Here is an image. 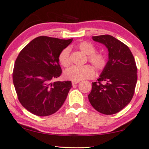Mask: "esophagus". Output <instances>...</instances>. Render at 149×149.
<instances>
[{
    "instance_id": "34e87169",
    "label": "esophagus",
    "mask_w": 149,
    "mask_h": 149,
    "mask_svg": "<svg viewBox=\"0 0 149 149\" xmlns=\"http://www.w3.org/2000/svg\"><path fill=\"white\" fill-rule=\"evenodd\" d=\"M79 83V81H72V85H76V84Z\"/></svg>"
}]
</instances>
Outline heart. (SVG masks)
Returning <instances> with one entry per match:
<instances>
[{"instance_id":"1","label":"heart","mask_w":149,"mask_h":149,"mask_svg":"<svg viewBox=\"0 0 149 149\" xmlns=\"http://www.w3.org/2000/svg\"><path fill=\"white\" fill-rule=\"evenodd\" d=\"M76 48L88 56V60L97 69L101 70L106 64L105 57L100 53L95 52V48L92 44L87 42H81L76 45ZM58 61L62 66L68 67L70 64V49L66 48L60 52L58 56ZM95 75L93 68L90 65L72 66L64 72L66 79L72 81H80L82 80L92 78Z\"/></svg>"}]
</instances>
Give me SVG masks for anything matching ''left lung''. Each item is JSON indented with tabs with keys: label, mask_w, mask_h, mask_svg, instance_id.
<instances>
[{
	"label": "left lung",
	"mask_w": 149,
	"mask_h": 149,
	"mask_svg": "<svg viewBox=\"0 0 149 149\" xmlns=\"http://www.w3.org/2000/svg\"><path fill=\"white\" fill-rule=\"evenodd\" d=\"M92 39L107 48L108 61L97 82L92 83L88 98L95 109L111 115L121 111L132 99L137 82L136 65L130 49L118 39L109 35Z\"/></svg>",
	"instance_id": "1"
}]
</instances>
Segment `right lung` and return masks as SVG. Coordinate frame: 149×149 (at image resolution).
<instances>
[{"mask_svg": "<svg viewBox=\"0 0 149 149\" xmlns=\"http://www.w3.org/2000/svg\"><path fill=\"white\" fill-rule=\"evenodd\" d=\"M72 39L40 36L20 52L13 81L21 105L34 115L47 116L62 107L72 87L71 81H56L61 75L58 56Z\"/></svg>", "mask_w": 149, "mask_h": 149, "instance_id": "1", "label": "right lung"}]
</instances>
